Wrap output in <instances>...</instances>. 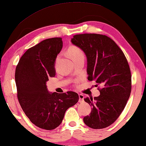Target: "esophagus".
<instances>
[{"label": "esophagus", "instance_id": "obj_1", "mask_svg": "<svg viewBox=\"0 0 146 146\" xmlns=\"http://www.w3.org/2000/svg\"><path fill=\"white\" fill-rule=\"evenodd\" d=\"M84 99V96L82 94H79V102H83Z\"/></svg>", "mask_w": 146, "mask_h": 146}]
</instances>
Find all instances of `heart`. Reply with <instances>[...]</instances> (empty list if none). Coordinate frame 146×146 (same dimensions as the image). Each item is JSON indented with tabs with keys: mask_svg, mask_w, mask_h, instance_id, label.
<instances>
[{
	"mask_svg": "<svg viewBox=\"0 0 146 146\" xmlns=\"http://www.w3.org/2000/svg\"><path fill=\"white\" fill-rule=\"evenodd\" d=\"M68 53L71 58L74 60L76 58L80 57H84V52L79 47L76 46H71L68 50Z\"/></svg>",
	"mask_w": 146,
	"mask_h": 146,
	"instance_id": "heart-1",
	"label": "heart"
}]
</instances>
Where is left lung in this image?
<instances>
[{"mask_svg": "<svg viewBox=\"0 0 146 146\" xmlns=\"http://www.w3.org/2000/svg\"><path fill=\"white\" fill-rule=\"evenodd\" d=\"M71 42L87 58L88 80L102 86L98 97L84 101L92 107L84 122L94 129L106 128L118 119L131 92V73L123 52L106 35L96 33L76 35Z\"/></svg>", "mask_w": 146, "mask_h": 146, "instance_id": "1", "label": "left lung"}]
</instances>
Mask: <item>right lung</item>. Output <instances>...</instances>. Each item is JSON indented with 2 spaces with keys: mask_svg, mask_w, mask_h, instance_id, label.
Masks as SVG:
<instances>
[{
  "mask_svg": "<svg viewBox=\"0 0 146 146\" xmlns=\"http://www.w3.org/2000/svg\"><path fill=\"white\" fill-rule=\"evenodd\" d=\"M62 48V38L43 40L26 50L16 68L19 103L30 121L42 129L58 127L66 110L79 99L76 92L58 94L47 90L46 84L55 76L56 58Z\"/></svg>",
  "mask_w": 146,
  "mask_h": 146,
  "instance_id": "add662e5",
  "label": "right lung"
}]
</instances>
